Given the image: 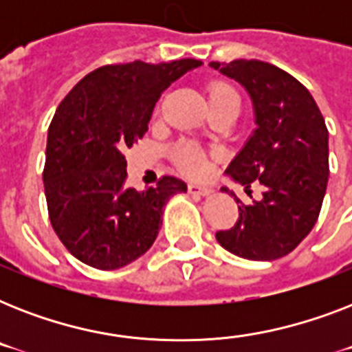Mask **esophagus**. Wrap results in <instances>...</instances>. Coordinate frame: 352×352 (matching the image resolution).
Returning a JSON list of instances; mask_svg holds the SVG:
<instances>
[{
  "label": "esophagus",
  "mask_w": 352,
  "mask_h": 352,
  "mask_svg": "<svg viewBox=\"0 0 352 352\" xmlns=\"http://www.w3.org/2000/svg\"><path fill=\"white\" fill-rule=\"evenodd\" d=\"M188 192L193 193V195H210L212 193V188L208 186H199V184H193V182H190L188 184Z\"/></svg>",
  "instance_id": "obj_1"
}]
</instances>
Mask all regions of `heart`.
Segmentation results:
<instances>
[{"instance_id": "obj_1", "label": "heart", "mask_w": 352, "mask_h": 352, "mask_svg": "<svg viewBox=\"0 0 352 352\" xmlns=\"http://www.w3.org/2000/svg\"><path fill=\"white\" fill-rule=\"evenodd\" d=\"M208 100L210 106L212 104H219V102H228L235 100L239 102V95L237 91L228 84H212L208 87ZM173 155V160L177 162V166L181 168L186 175L190 177H203L210 168V160L214 157V151H208V149L199 148L197 144L186 142L182 140L173 148L171 151Z\"/></svg>"}]
</instances>
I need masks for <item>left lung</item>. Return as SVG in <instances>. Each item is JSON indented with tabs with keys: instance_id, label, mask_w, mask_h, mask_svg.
<instances>
[{
	"instance_id": "1",
	"label": "left lung",
	"mask_w": 352,
	"mask_h": 352,
	"mask_svg": "<svg viewBox=\"0 0 352 352\" xmlns=\"http://www.w3.org/2000/svg\"><path fill=\"white\" fill-rule=\"evenodd\" d=\"M210 65L248 91L257 124L226 173L246 193L254 181L263 186V197L252 204L221 188L239 203V219L215 237L235 256L274 261L316 225L329 181L327 126L309 89L283 69L259 60Z\"/></svg>"
}]
</instances>
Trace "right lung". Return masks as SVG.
I'll return each mask as SVG.
<instances>
[{
	"label": "right lung",
	"instance_id": "obj_1",
	"mask_svg": "<svg viewBox=\"0 0 352 352\" xmlns=\"http://www.w3.org/2000/svg\"><path fill=\"white\" fill-rule=\"evenodd\" d=\"M201 63L104 65L60 102L47 135V210L63 246L85 265L115 270L138 259L157 239L166 203L186 192L170 175L144 192L127 188L122 151L148 131L162 91Z\"/></svg>",
	"mask_w": 352,
	"mask_h": 352
}]
</instances>
